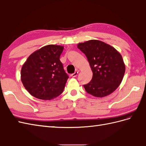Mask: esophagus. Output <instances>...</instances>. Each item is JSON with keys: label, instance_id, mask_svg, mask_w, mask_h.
I'll list each match as a JSON object with an SVG mask.
<instances>
[{"label": "esophagus", "instance_id": "obj_1", "mask_svg": "<svg viewBox=\"0 0 146 146\" xmlns=\"http://www.w3.org/2000/svg\"><path fill=\"white\" fill-rule=\"evenodd\" d=\"M78 71H75V73H73V74H71V76L72 77H73V78H75V77H76L77 75H78Z\"/></svg>", "mask_w": 146, "mask_h": 146}]
</instances>
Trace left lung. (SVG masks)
Returning a JSON list of instances; mask_svg holds the SVG:
<instances>
[{"mask_svg": "<svg viewBox=\"0 0 146 146\" xmlns=\"http://www.w3.org/2000/svg\"><path fill=\"white\" fill-rule=\"evenodd\" d=\"M77 47L87 58L93 72L91 81L83 85L86 92L100 98L113 93L122 82L125 71L120 52L110 45L95 39L79 43Z\"/></svg>", "mask_w": 146, "mask_h": 146, "instance_id": "obj_1", "label": "left lung"}]
</instances>
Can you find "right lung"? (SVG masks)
I'll return each mask as SVG.
<instances>
[{
	"label": "right lung",
	"mask_w": 146,
	"mask_h": 146,
	"mask_svg": "<svg viewBox=\"0 0 146 146\" xmlns=\"http://www.w3.org/2000/svg\"><path fill=\"white\" fill-rule=\"evenodd\" d=\"M63 49L60 45L43 46L33 52L23 65L21 81L33 97L50 100L63 92L68 78L60 60Z\"/></svg>",
	"instance_id": "1"
}]
</instances>
